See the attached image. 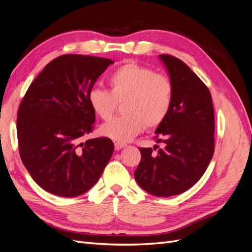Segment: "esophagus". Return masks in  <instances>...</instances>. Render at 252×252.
<instances>
[{
  "mask_svg": "<svg viewBox=\"0 0 252 252\" xmlns=\"http://www.w3.org/2000/svg\"><path fill=\"white\" fill-rule=\"evenodd\" d=\"M125 146H126V145L124 143H119V142L114 143V148H116V150H121L122 148H124Z\"/></svg>",
  "mask_w": 252,
  "mask_h": 252,
  "instance_id": "esophagus-1",
  "label": "esophagus"
}]
</instances>
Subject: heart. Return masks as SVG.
Returning <instances> with one entry per match:
<instances>
[{"instance_id":"heart-1","label":"heart","mask_w":252,"mask_h":252,"mask_svg":"<svg viewBox=\"0 0 252 252\" xmlns=\"http://www.w3.org/2000/svg\"><path fill=\"white\" fill-rule=\"evenodd\" d=\"M110 90L94 87L88 102L96 116L108 121L118 108L123 117L104 124L100 132L119 143L131 141L144 128L155 129L168 117L173 100V84L165 74L156 73L150 67L126 63L118 67L108 78Z\"/></svg>"}]
</instances>
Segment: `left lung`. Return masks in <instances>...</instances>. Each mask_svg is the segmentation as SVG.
I'll use <instances>...</instances> for the list:
<instances>
[{
	"mask_svg": "<svg viewBox=\"0 0 252 252\" xmlns=\"http://www.w3.org/2000/svg\"><path fill=\"white\" fill-rule=\"evenodd\" d=\"M159 59L173 84L170 112L156 130L164 147L157 155L140 148L134 178L145 191L166 197L185 192L207 169L215 152V111L209 89L183 61L169 55Z\"/></svg>",
	"mask_w": 252,
	"mask_h": 252,
	"instance_id": "1",
	"label": "left lung"
}]
</instances>
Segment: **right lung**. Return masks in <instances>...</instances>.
Here are the masks:
<instances>
[{"label":"right lung","instance_id":"add662e5","mask_svg":"<svg viewBox=\"0 0 252 252\" xmlns=\"http://www.w3.org/2000/svg\"><path fill=\"white\" fill-rule=\"evenodd\" d=\"M113 61L63 55L30 84L18 110L23 164L37 185L59 196H78L100 179L113 154L108 138L81 142L94 130L88 94Z\"/></svg>","mask_w":252,"mask_h":252}]
</instances>
